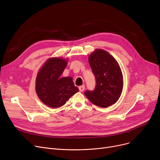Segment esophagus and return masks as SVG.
<instances>
[{
    "instance_id": "esophagus-1",
    "label": "esophagus",
    "mask_w": 160,
    "mask_h": 160,
    "mask_svg": "<svg viewBox=\"0 0 160 160\" xmlns=\"http://www.w3.org/2000/svg\"><path fill=\"white\" fill-rule=\"evenodd\" d=\"M84 89H85V86L84 85L81 86L79 87V90H80V92H83V91H84Z\"/></svg>"
}]
</instances>
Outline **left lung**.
<instances>
[{
  "instance_id": "left-lung-1",
  "label": "left lung",
  "mask_w": 160,
  "mask_h": 160,
  "mask_svg": "<svg viewBox=\"0 0 160 160\" xmlns=\"http://www.w3.org/2000/svg\"><path fill=\"white\" fill-rule=\"evenodd\" d=\"M96 79L93 91L84 94L92 104L107 108L119 100L123 89V76L115 59L103 49H96L88 58Z\"/></svg>"
}]
</instances>
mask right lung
<instances>
[{
	"instance_id": "obj_1",
	"label": "right lung",
	"mask_w": 160,
	"mask_h": 160,
	"mask_svg": "<svg viewBox=\"0 0 160 160\" xmlns=\"http://www.w3.org/2000/svg\"><path fill=\"white\" fill-rule=\"evenodd\" d=\"M68 60L50 58L39 70L36 79V91L46 106L57 108L63 106L79 89L74 86L72 78L61 77Z\"/></svg>"
}]
</instances>
